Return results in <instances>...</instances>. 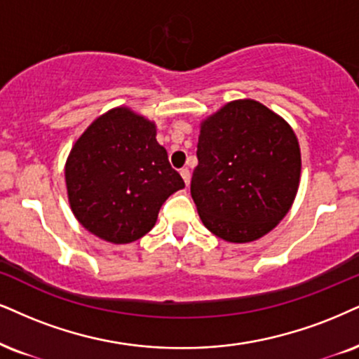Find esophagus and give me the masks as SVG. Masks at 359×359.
<instances>
[{"label":"esophagus","mask_w":359,"mask_h":359,"mask_svg":"<svg viewBox=\"0 0 359 359\" xmlns=\"http://www.w3.org/2000/svg\"><path fill=\"white\" fill-rule=\"evenodd\" d=\"M180 175H181V178L184 180V184H187V187H188L189 181H191V172H189L188 168H183V170L180 171Z\"/></svg>","instance_id":"34e87169"}]
</instances>
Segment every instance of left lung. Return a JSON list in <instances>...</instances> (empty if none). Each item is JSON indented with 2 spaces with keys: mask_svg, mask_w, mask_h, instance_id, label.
I'll return each mask as SVG.
<instances>
[{
  "mask_svg": "<svg viewBox=\"0 0 359 359\" xmlns=\"http://www.w3.org/2000/svg\"><path fill=\"white\" fill-rule=\"evenodd\" d=\"M191 196L203 224L250 243L285 218L302 178V149L286 119L255 100H234L200 123Z\"/></svg>",
  "mask_w": 359,
  "mask_h": 359,
  "instance_id": "8db88e82",
  "label": "left lung"
}]
</instances>
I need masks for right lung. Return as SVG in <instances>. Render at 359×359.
<instances>
[{
    "label": "right lung",
    "instance_id": "add662e5",
    "mask_svg": "<svg viewBox=\"0 0 359 359\" xmlns=\"http://www.w3.org/2000/svg\"><path fill=\"white\" fill-rule=\"evenodd\" d=\"M68 201L86 231L126 245L151 231L159 208L184 181L156 141V125L128 106L95 119L65 165Z\"/></svg>",
    "mask_w": 359,
    "mask_h": 359
}]
</instances>
